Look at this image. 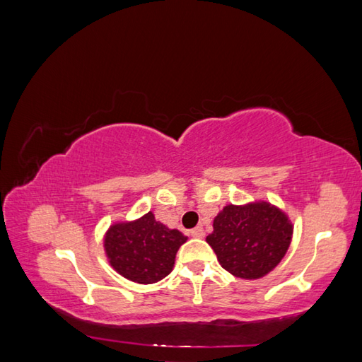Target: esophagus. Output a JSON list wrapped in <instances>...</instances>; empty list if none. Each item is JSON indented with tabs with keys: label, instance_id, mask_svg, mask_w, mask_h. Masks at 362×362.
<instances>
[{
	"label": "esophagus",
	"instance_id": "34e87169",
	"mask_svg": "<svg viewBox=\"0 0 362 362\" xmlns=\"http://www.w3.org/2000/svg\"><path fill=\"white\" fill-rule=\"evenodd\" d=\"M191 237H194V238H204L205 237V232H204V229L201 228H194L193 230H191Z\"/></svg>",
	"mask_w": 362,
	"mask_h": 362
}]
</instances>
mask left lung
Segmentation results:
<instances>
[{"instance_id": "obj_1", "label": "left lung", "mask_w": 362, "mask_h": 362, "mask_svg": "<svg viewBox=\"0 0 362 362\" xmlns=\"http://www.w3.org/2000/svg\"><path fill=\"white\" fill-rule=\"evenodd\" d=\"M293 237L288 215L267 201L229 204L214 219L205 238L226 272L242 279H260L273 272Z\"/></svg>"}]
</instances>
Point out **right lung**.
Masks as SVG:
<instances>
[{"mask_svg":"<svg viewBox=\"0 0 362 362\" xmlns=\"http://www.w3.org/2000/svg\"><path fill=\"white\" fill-rule=\"evenodd\" d=\"M187 240L148 211L133 221L111 224L103 247L110 265L120 276L138 284H153L173 272L175 254Z\"/></svg>","mask_w":362,"mask_h":362,"instance_id":"right-lung-1","label":"right lung"}]
</instances>
